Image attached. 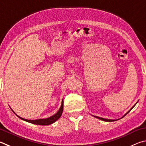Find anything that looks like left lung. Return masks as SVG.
I'll return each mask as SVG.
<instances>
[{
  "label": "left lung",
  "instance_id": "1",
  "mask_svg": "<svg viewBox=\"0 0 146 146\" xmlns=\"http://www.w3.org/2000/svg\"><path fill=\"white\" fill-rule=\"evenodd\" d=\"M137 102L135 103V105L137 104ZM135 105H134L133 106V107H132V108H131V109L130 110H129V111H128V112H126V113H125V114H124L123 116V117H122L121 118H123V117H124V116H125L126 114H127V113H128L129 112H130V111L131 110V109H132V108H133L134 107H135ZM94 116V117H96V118H97V119H100V120H102V121H107V122H112V121H117V120H119V119H121V118H120V119H105V118H103V117H98V116H95V115H93Z\"/></svg>",
  "mask_w": 146,
  "mask_h": 146
}]
</instances>
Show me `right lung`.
Masks as SVG:
<instances>
[{
  "mask_svg": "<svg viewBox=\"0 0 146 146\" xmlns=\"http://www.w3.org/2000/svg\"><path fill=\"white\" fill-rule=\"evenodd\" d=\"M63 103H64V102H63V100H62L61 106H60L59 110H58V112L55 113V114H54L52 116H50V117H48L46 119H36V120L26 119L20 117V116L18 115L17 113H15V112L13 110H12V111L15 113L16 115H17L20 119H21L22 120H23L25 121H27V122H28V123H30L34 124H38V125H50V124L54 123L55 121H57L58 119L60 117V116H61L62 113V111H63Z\"/></svg>",
  "mask_w": 146,
  "mask_h": 146,
  "instance_id": "1",
  "label": "right lung"
}]
</instances>
